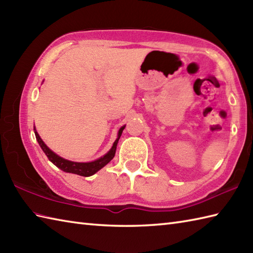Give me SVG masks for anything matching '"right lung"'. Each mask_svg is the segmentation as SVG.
<instances>
[{
    "label": "right lung",
    "mask_w": 253,
    "mask_h": 253,
    "mask_svg": "<svg viewBox=\"0 0 253 253\" xmlns=\"http://www.w3.org/2000/svg\"><path fill=\"white\" fill-rule=\"evenodd\" d=\"M124 128H125V126H123L120 129V131H118L117 139L115 140L114 144H113V147H112L110 151L107 152L104 155V157H102L98 160L93 161V162H89V163L72 162V161H68V160L63 159L61 157H58L57 154H55L54 152L51 151V150L45 146V143L42 141V139L40 138L39 133L37 132L36 128H35V133H36V138H37L38 142H39L41 149L43 150V152L45 153L47 159H49L55 166H57L58 169H61L63 171H65V173H72V174H77V175H80V176L88 177V176L95 174L96 171L101 169L102 168H103V166H105L107 163H109L113 158H114L115 152H116L117 142H118V140H120Z\"/></svg>",
    "instance_id": "add662e5"
}]
</instances>
